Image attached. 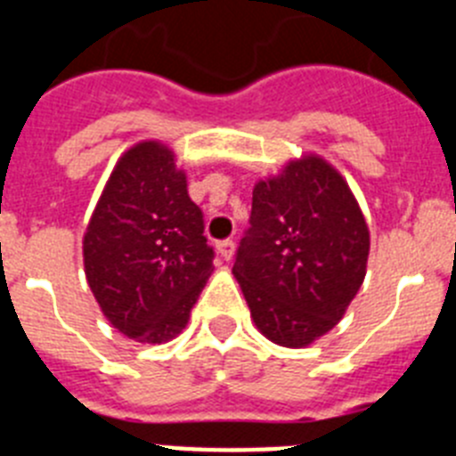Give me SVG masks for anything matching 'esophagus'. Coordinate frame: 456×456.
Listing matches in <instances>:
<instances>
[{
  "instance_id": "esophagus-1",
  "label": "esophagus",
  "mask_w": 456,
  "mask_h": 456,
  "mask_svg": "<svg viewBox=\"0 0 456 456\" xmlns=\"http://www.w3.org/2000/svg\"><path fill=\"white\" fill-rule=\"evenodd\" d=\"M216 251H219V256L224 257V260H231L232 253H235V241L232 240L216 241Z\"/></svg>"
}]
</instances>
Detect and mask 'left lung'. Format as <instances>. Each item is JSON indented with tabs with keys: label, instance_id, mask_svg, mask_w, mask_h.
<instances>
[{
	"label": "left lung",
	"instance_id": "obj_1",
	"mask_svg": "<svg viewBox=\"0 0 456 456\" xmlns=\"http://www.w3.org/2000/svg\"><path fill=\"white\" fill-rule=\"evenodd\" d=\"M237 276L265 336L305 347L342 320L365 278L370 232L340 173L320 157L289 162L253 189Z\"/></svg>",
	"mask_w": 456,
	"mask_h": 456
}]
</instances>
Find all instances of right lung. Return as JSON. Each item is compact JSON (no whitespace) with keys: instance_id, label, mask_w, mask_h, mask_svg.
Segmentation results:
<instances>
[{"instance_id":"1","label":"right lung","mask_w":456,"mask_h":456,"mask_svg":"<svg viewBox=\"0 0 456 456\" xmlns=\"http://www.w3.org/2000/svg\"><path fill=\"white\" fill-rule=\"evenodd\" d=\"M203 231L167 146L143 141L120 157L84 235L88 285L114 329L152 345L183 331L215 269Z\"/></svg>"}]
</instances>
